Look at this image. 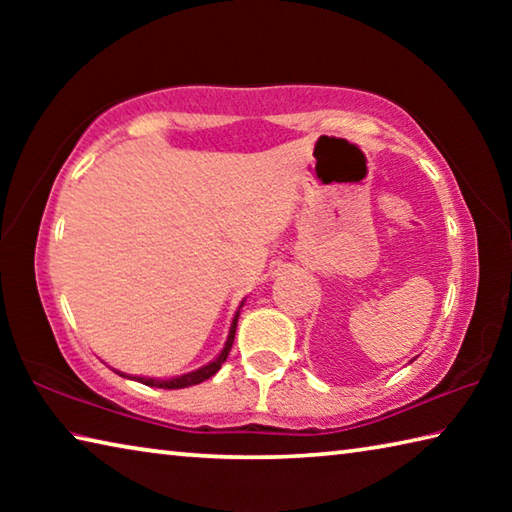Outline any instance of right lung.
Wrapping results in <instances>:
<instances>
[{
  "mask_svg": "<svg viewBox=\"0 0 512 512\" xmlns=\"http://www.w3.org/2000/svg\"><path fill=\"white\" fill-rule=\"evenodd\" d=\"M241 307H244V302H241L239 309H241ZM239 309H237V314H235V318H232V323H230V332H228V339H225V343H223V350H221L219 354H216V359H212L210 363H207V366L198 368V370H192V372H185V375L169 377V379L135 377V375H124V372H119V370H115V372H117V375H121V377L135 379V381H140V384H146V386H153V388H167V391H176V388H187V386H196V384H201V381H205V379H210L212 375H216V372H219V368L223 366V361L228 359L232 343H235V332H237Z\"/></svg>",
  "mask_w": 512,
  "mask_h": 512,
  "instance_id": "1",
  "label": "right lung"
}]
</instances>
